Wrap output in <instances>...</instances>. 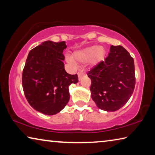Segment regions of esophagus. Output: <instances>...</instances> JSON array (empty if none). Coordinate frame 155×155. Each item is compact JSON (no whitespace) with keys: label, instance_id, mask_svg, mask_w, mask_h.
<instances>
[{"label":"esophagus","instance_id":"esophagus-1","mask_svg":"<svg viewBox=\"0 0 155 155\" xmlns=\"http://www.w3.org/2000/svg\"><path fill=\"white\" fill-rule=\"evenodd\" d=\"M83 73L82 72H78V79L81 80V78L83 77Z\"/></svg>","mask_w":155,"mask_h":155}]
</instances>
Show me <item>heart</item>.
I'll return each instance as SVG.
<instances>
[{
    "mask_svg": "<svg viewBox=\"0 0 155 155\" xmlns=\"http://www.w3.org/2000/svg\"><path fill=\"white\" fill-rule=\"evenodd\" d=\"M106 51L103 46H92L87 48L79 50L75 52L72 55V58L74 61L80 63H85L91 60L92 65H95L97 63L101 61L105 55ZM67 61L70 64H73V61L70 57H67Z\"/></svg>",
    "mask_w": 155,
    "mask_h": 155,
    "instance_id": "heart-1",
    "label": "heart"
}]
</instances>
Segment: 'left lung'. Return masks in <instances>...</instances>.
<instances>
[{
  "instance_id": "obj_1",
  "label": "left lung",
  "mask_w": 155,
  "mask_h": 155,
  "mask_svg": "<svg viewBox=\"0 0 155 155\" xmlns=\"http://www.w3.org/2000/svg\"><path fill=\"white\" fill-rule=\"evenodd\" d=\"M87 75L91 81V98L104 111L118 110L134 91V60L122 46H111L104 61L91 68Z\"/></svg>"
}]
</instances>
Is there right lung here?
Returning <instances> with one entry per match:
<instances>
[{
	"instance_id": "add662e5",
	"label": "right lung",
	"mask_w": 155,
	"mask_h": 155,
	"mask_svg": "<svg viewBox=\"0 0 155 155\" xmlns=\"http://www.w3.org/2000/svg\"><path fill=\"white\" fill-rule=\"evenodd\" d=\"M65 42L46 41L31 50L22 72V87L28 103L36 111L57 114L70 100L68 87L78 83L77 74L66 72L63 61Z\"/></svg>"
}]
</instances>
